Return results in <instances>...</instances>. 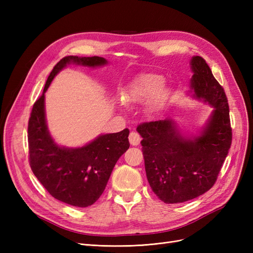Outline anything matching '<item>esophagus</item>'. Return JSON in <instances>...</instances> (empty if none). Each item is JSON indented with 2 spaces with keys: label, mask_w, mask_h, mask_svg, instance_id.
I'll return each mask as SVG.
<instances>
[{
  "label": "esophagus",
  "mask_w": 253,
  "mask_h": 253,
  "mask_svg": "<svg viewBox=\"0 0 253 253\" xmlns=\"http://www.w3.org/2000/svg\"><path fill=\"white\" fill-rule=\"evenodd\" d=\"M128 140L132 145H138L140 143L141 137L137 132H131L128 135Z\"/></svg>",
  "instance_id": "obj_1"
}]
</instances>
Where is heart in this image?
Segmentation results:
<instances>
[{"label": "heart", "instance_id": "1", "mask_svg": "<svg viewBox=\"0 0 253 253\" xmlns=\"http://www.w3.org/2000/svg\"><path fill=\"white\" fill-rule=\"evenodd\" d=\"M165 79L156 74H145L136 79L126 90V100L128 102L139 103L147 101L151 96L150 109L157 111L162 108L166 100V93L162 88Z\"/></svg>", "mask_w": 253, "mask_h": 253}]
</instances>
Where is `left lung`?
<instances>
[{
	"instance_id": "1",
	"label": "left lung",
	"mask_w": 253,
	"mask_h": 253,
	"mask_svg": "<svg viewBox=\"0 0 253 253\" xmlns=\"http://www.w3.org/2000/svg\"><path fill=\"white\" fill-rule=\"evenodd\" d=\"M193 97L213 106V112L195 137H185L173 119L144 122L137 126L141 137L147 178L159 200L183 203L204 194L215 183L232 140L229 105L223 86L205 59H191Z\"/></svg>"
}]
</instances>
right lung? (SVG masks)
I'll return each mask as SVG.
<instances>
[{"label":"right lung","mask_w":253,"mask_h":253,"mask_svg":"<svg viewBox=\"0 0 253 253\" xmlns=\"http://www.w3.org/2000/svg\"><path fill=\"white\" fill-rule=\"evenodd\" d=\"M108 63L102 57L67 56L49 74L43 94L35 102L28 121L30 168L43 187L56 200L75 207H88L101 196L119 157L128 149L129 131L98 136L81 148L58 145L45 118V91L55 76L68 64L88 67Z\"/></svg>","instance_id":"add662e5"}]
</instances>
